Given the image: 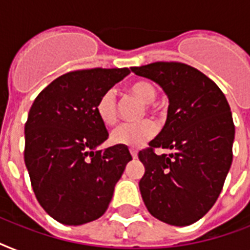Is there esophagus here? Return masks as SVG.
<instances>
[{
	"instance_id": "obj_1",
	"label": "esophagus",
	"mask_w": 250,
	"mask_h": 250,
	"mask_svg": "<svg viewBox=\"0 0 250 250\" xmlns=\"http://www.w3.org/2000/svg\"><path fill=\"white\" fill-rule=\"evenodd\" d=\"M129 153H131V156H132L133 160H135V158H137V150H136V149L129 148Z\"/></svg>"
}]
</instances>
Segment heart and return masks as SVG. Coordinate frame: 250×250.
I'll return each mask as SVG.
<instances>
[{
    "label": "heart",
    "mask_w": 250,
    "mask_h": 250,
    "mask_svg": "<svg viewBox=\"0 0 250 250\" xmlns=\"http://www.w3.org/2000/svg\"><path fill=\"white\" fill-rule=\"evenodd\" d=\"M128 90L140 101L148 104V109H152V104L157 98V89L148 80H137L129 85ZM96 114L102 125H114L118 121V100L113 89L105 90L96 102ZM157 132V125L152 119L123 123L111 132V143L123 146L137 148L154 137Z\"/></svg>",
    "instance_id": "1"
}]
</instances>
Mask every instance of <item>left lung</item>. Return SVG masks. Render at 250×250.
<instances>
[{
	"label": "left lung",
	"mask_w": 250,
	"mask_h": 250,
	"mask_svg": "<svg viewBox=\"0 0 250 250\" xmlns=\"http://www.w3.org/2000/svg\"><path fill=\"white\" fill-rule=\"evenodd\" d=\"M168 97L164 128L139 152L141 197L153 217L172 226L201 219L217 201L232 164L235 125L225 94L197 68L180 62L131 67ZM156 147L175 153L158 156Z\"/></svg>",
	"instance_id": "left-lung-1"
}]
</instances>
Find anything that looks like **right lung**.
<instances>
[{
	"instance_id": "right-lung-1",
	"label": "right lung",
	"mask_w": 250,
	"mask_h": 250,
	"mask_svg": "<svg viewBox=\"0 0 250 250\" xmlns=\"http://www.w3.org/2000/svg\"><path fill=\"white\" fill-rule=\"evenodd\" d=\"M128 68L78 70L57 78L33 101L24 125V162L44 210L60 223L79 226L105 213L128 148L97 150L109 137L96 102Z\"/></svg>"
}]
</instances>
